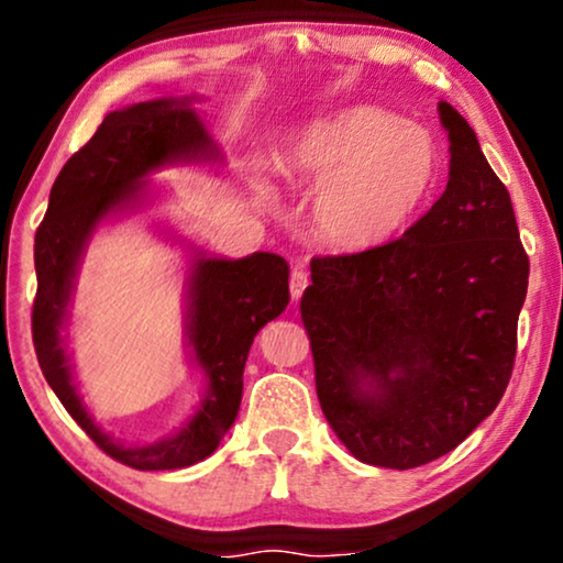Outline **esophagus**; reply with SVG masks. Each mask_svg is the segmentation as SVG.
Here are the masks:
<instances>
[{"label":"esophagus","instance_id":"1","mask_svg":"<svg viewBox=\"0 0 563 563\" xmlns=\"http://www.w3.org/2000/svg\"><path fill=\"white\" fill-rule=\"evenodd\" d=\"M307 284H310V276H307L302 268H295V272L289 274V291H291V299H295V302L299 297H302Z\"/></svg>","mask_w":563,"mask_h":563}]
</instances>
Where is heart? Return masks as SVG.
Returning a JSON list of instances; mask_svg holds the SVG:
<instances>
[{
	"label": "heart",
	"mask_w": 563,
	"mask_h": 563,
	"mask_svg": "<svg viewBox=\"0 0 563 563\" xmlns=\"http://www.w3.org/2000/svg\"><path fill=\"white\" fill-rule=\"evenodd\" d=\"M435 145L376 107L318 122L289 153V174L322 184L318 222L330 243L361 251L387 241L435 179Z\"/></svg>",
	"instance_id": "obj_1"
}]
</instances>
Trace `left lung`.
Listing matches in <instances>:
<instances>
[{
  "label": "left lung",
  "instance_id": "1",
  "mask_svg": "<svg viewBox=\"0 0 563 563\" xmlns=\"http://www.w3.org/2000/svg\"><path fill=\"white\" fill-rule=\"evenodd\" d=\"M438 110L441 199L402 238L314 256L299 302L330 428L358 461L399 472L445 456L499 405L530 272L510 191L468 122Z\"/></svg>",
  "mask_w": 563,
  "mask_h": 563
}]
</instances>
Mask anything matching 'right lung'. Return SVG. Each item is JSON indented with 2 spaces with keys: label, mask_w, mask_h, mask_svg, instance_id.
<instances>
[{
  "label": "right lung",
  "mask_w": 563,
  "mask_h": 563,
  "mask_svg": "<svg viewBox=\"0 0 563 563\" xmlns=\"http://www.w3.org/2000/svg\"><path fill=\"white\" fill-rule=\"evenodd\" d=\"M218 156L187 99H156L110 112L91 141L60 168L35 233L33 343L37 364L84 433L107 456L137 472L191 466L218 449L241 407L243 366L253 335L268 320L279 318L289 302V266L276 253H253L241 261L197 258L189 282V341L207 376L202 407L181 433L128 449L99 433L71 384L60 328L76 264L97 222L141 195L145 174L174 161H214Z\"/></svg>",
  "instance_id": "add662e5"
}]
</instances>
